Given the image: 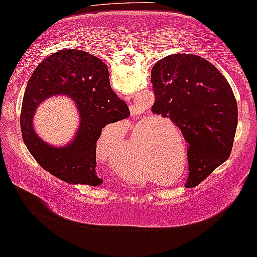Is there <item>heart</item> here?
<instances>
[{
  "label": "heart",
  "instance_id": "heart-1",
  "mask_svg": "<svg viewBox=\"0 0 257 257\" xmlns=\"http://www.w3.org/2000/svg\"><path fill=\"white\" fill-rule=\"evenodd\" d=\"M148 159L151 162V164L149 163ZM170 161L175 162L171 148L165 146L163 140H160V142H154L152 147L149 148L147 164H146V175L144 161L141 160L140 155H138L134 145L132 144L128 145L123 156L112 160L111 167L118 176H120L121 178L126 180H153L154 176L151 170V165L154 170H157V171L161 172L165 170V168H168V163H170Z\"/></svg>",
  "mask_w": 257,
  "mask_h": 257
}]
</instances>
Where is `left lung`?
Segmentation results:
<instances>
[{
  "label": "left lung",
  "instance_id": "1",
  "mask_svg": "<svg viewBox=\"0 0 257 257\" xmlns=\"http://www.w3.org/2000/svg\"><path fill=\"white\" fill-rule=\"evenodd\" d=\"M152 111L169 118L188 144V178L195 187L230 156L238 125V105L226 79L204 58L173 54L152 69Z\"/></svg>",
  "mask_w": 257,
  "mask_h": 257
}]
</instances>
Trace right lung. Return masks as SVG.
Here are the masks:
<instances>
[{
  "label": "right lung",
  "instance_id": "add662e5",
  "mask_svg": "<svg viewBox=\"0 0 257 257\" xmlns=\"http://www.w3.org/2000/svg\"><path fill=\"white\" fill-rule=\"evenodd\" d=\"M55 95H68L76 103L81 123L75 139L63 148L43 142L33 128V116L40 103ZM127 104L113 92L106 65L79 49L50 55L33 71L24 93L21 127L27 149L40 167L69 184L98 186L96 141L106 124L125 119Z\"/></svg>",
  "mask_w": 257,
  "mask_h": 257
}]
</instances>
